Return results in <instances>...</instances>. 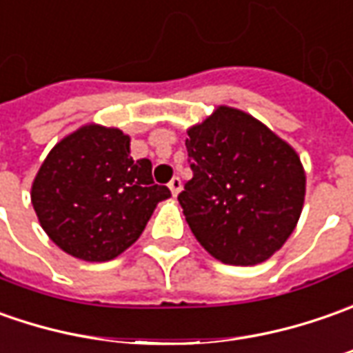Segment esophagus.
Here are the masks:
<instances>
[{
  "label": "esophagus",
  "mask_w": 353,
  "mask_h": 353,
  "mask_svg": "<svg viewBox=\"0 0 353 353\" xmlns=\"http://www.w3.org/2000/svg\"><path fill=\"white\" fill-rule=\"evenodd\" d=\"M168 188H170V191H172V195L177 197V193L181 191V179H179V177H172V181L168 183Z\"/></svg>",
  "instance_id": "1"
}]
</instances>
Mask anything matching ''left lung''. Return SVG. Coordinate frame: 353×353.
Masks as SVG:
<instances>
[{"instance_id":"8db88e82","label":"left lung","mask_w":353,"mask_h":353,"mask_svg":"<svg viewBox=\"0 0 353 353\" xmlns=\"http://www.w3.org/2000/svg\"><path fill=\"white\" fill-rule=\"evenodd\" d=\"M193 177L177 201L191 232L213 258L256 265L297 226L305 170L297 152L248 113L216 107L188 130Z\"/></svg>"}]
</instances>
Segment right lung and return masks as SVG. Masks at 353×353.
Wrapping results in <instances>:
<instances>
[{"mask_svg":"<svg viewBox=\"0 0 353 353\" xmlns=\"http://www.w3.org/2000/svg\"><path fill=\"white\" fill-rule=\"evenodd\" d=\"M170 195L165 185L154 183L148 158L132 160L130 137L101 125H85L60 140L31 189L44 232L83 261L123 254Z\"/></svg>","mask_w":353,"mask_h":353,"instance_id":"right-lung-1","label":"right lung"}]
</instances>
